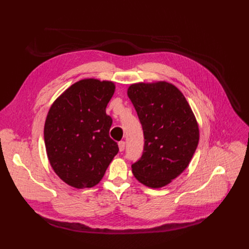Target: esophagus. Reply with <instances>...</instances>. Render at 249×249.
<instances>
[{
  "instance_id": "obj_1",
  "label": "esophagus",
  "mask_w": 249,
  "mask_h": 249,
  "mask_svg": "<svg viewBox=\"0 0 249 249\" xmlns=\"http://www.w3.org/2000/svg\"><path fill=\"white\" fill-rule=\"evenodd\" d=\"M118 148H120V151L121 152H123L124 150V148H125V143L124 141H122V142H120V143H118Z\"/></svg>"
}]
</instances>
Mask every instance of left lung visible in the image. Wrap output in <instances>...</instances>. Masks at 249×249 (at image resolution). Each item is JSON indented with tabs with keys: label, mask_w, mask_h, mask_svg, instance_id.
I'll return each instance as SVG.
<instances>
[{
	"label": "left lung",
	"mask_w": 249,
	"mask_h": 249,
	"mask_svg": "<svg viewBox=\"0 0 249 249\" xmlns=\"http://www.w3.org/2000/svg\"><path fill=\"white\" fill-rule=\"evenodd\" d=\"M144 132V152L132 164L148 187L167 185L191 162L199 140L196 116L180 90L168 82L136 83L127 89Z\"/></svg>",
	"instance_id": "left-lung-1"
}]
</instances>
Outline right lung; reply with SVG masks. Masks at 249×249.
Masks as SVG:
<instances>
[{"mask_svg": "<svg viewBox=\"0 0 249 249\" xmlns=\"http://www.w3.org/2000/svg\"><path fill=\"white\" fill-rule=\"evenodd\" d=\"M115 90L111 81L83 79L58 96L47 113L44 144L51 166L76 188L99 183L118 152L109 137L106 106Z\"/></svg>", "mask_w": 249, "mask_h": 249, "instance_id": "right-lung-1", "label": "right lung"}]
</instances>
